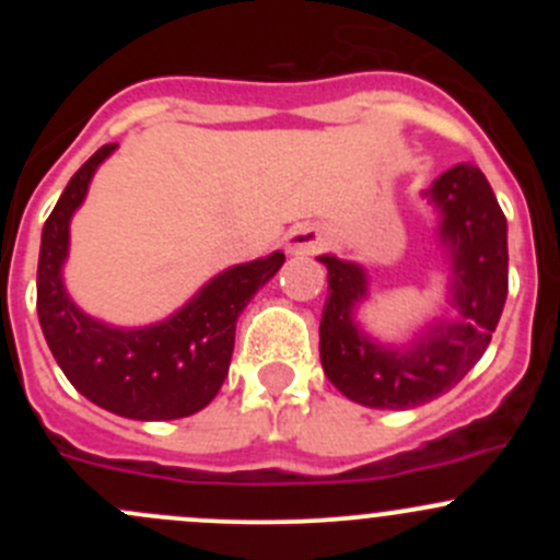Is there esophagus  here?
Wrapping results in <instances>:
<instances>
[{
	"mask_svg": "<svg viewBox=\"0 0 560 560\" xmlns=\"http://www.w3.org/2000/svg\"><path fill=\"white\" fill-rule=\"evenodd\" d=\"M325 246V233L316 224H298L287 233V252L292 257H308V254H316Z\"/></svg>",
	"mask_w": 560,
	"mask_h": 560,
	"instance_id": "34e87169",
	"label": "esophagus"
}]
</instances>
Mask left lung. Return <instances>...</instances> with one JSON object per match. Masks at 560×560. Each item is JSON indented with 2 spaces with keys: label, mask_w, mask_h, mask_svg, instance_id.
<instances>
[{
  "label": "left lung",
  "mask_w": 560,
  "mask_h": 560,
  "mask_svg": "<svg viewBox=\"0 0 560 560\" xmlns=\"http://www.w3.org/2000/svg\"><path fill=\"white\" fill-rule=\"evenodd\" d=\"M436 211V238L447 257V308L385 343L360 325L371 298L369 270L322 254L327 298L319 322V358L327 380L369 409H415L453 389L488 349L506 303V219L477 165L450 167L422 191Z\"/></svg>",
  "instance_id": "1"
}]
</instances>
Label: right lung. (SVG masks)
<instances>
[{
  "label": "right lung",
  "instance_id": "right-lung-1",
  "mask_svg": "<svg viewBox=\"0 0 560 560\" xmlns=\"http://www.w3.org/2000/svg\"><path fill=\"white\" fill-rule=\"evenodd\" d=\"M116 143L103 145L70 178L39 241L37 316L67 380L92 404L129 420H178L217 398L235 347V322L259 287L284 265L273 252L233 265L200 287L178 312L145 327H116L86 314L65 287L70 222L94 173Z\"/></svg>",
  "mask_w": 560,
  "mask_h": 560
}]
</instances>
